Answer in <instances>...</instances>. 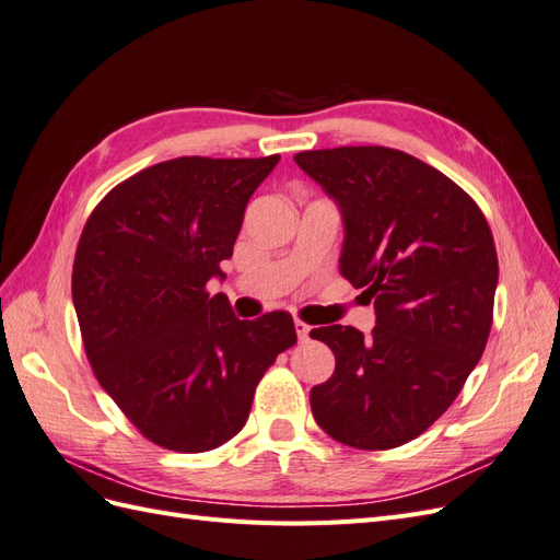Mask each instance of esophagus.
Listing matches in <instances>:
<instances>
[{
    "mask_svg": "<svg viewBox=\"0 0 560 560\" xmlns=\"http://www.w3.org/2000/svg\"><path fill=\"white\" fill-rule=\"evenodd\" d=\"M294 329H296V336H299V341H308V338H311V327L306 325V322H301V319H296V322H294Z\"/></svg>",
    "mask_w": 560,
    "mask_h": 560,
    "instance_id": "34e87169",
    "label": "esophagus"
}]
</instances>
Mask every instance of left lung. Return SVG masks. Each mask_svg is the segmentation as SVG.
<instances>
[{
    "label": "left lung",
    "instance_id": "obj_1",
    "mask_svg": "<svg viewBox=\"0 0 560 560\" xmlns=\"http://www.w3.org/2000/svg\"><path fill=\"white\" fill-rule=\"evenodd\" d=\"M296 165L338 206V270L374 301L369 338L317 327L336 369L311 389L317 425L336 442L385 451L442 416L481 360L498 287L486 217L460 186L404 151H301Z\"/></svg>",
    "mask_w": 560,
    "mask_h": 560
}]
</instances>
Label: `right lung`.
Returning <instances> with one entry per match:
<instances>
[{"label":"right lung","mask_w":560,"mask_h":560,"mask_svg":"<svg viewBox=\"0 0 560 560\" xmlns=\"http://www.w3.org/2000/svg\"><path fill=\"white\" fill-rule=\"evenodd\" d=\"M182 156L112 189L83 226L72 299L100 385L149 442L179 453L226 444L254 389L296 343L290 313L238 319L224 278L247 200L278 165Z\"/></svg>","instance_id":"add662e5"}]
</instances>
